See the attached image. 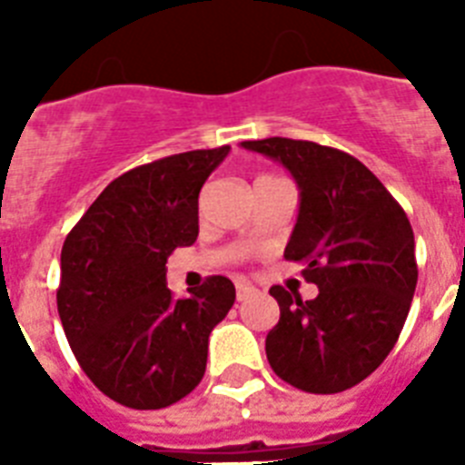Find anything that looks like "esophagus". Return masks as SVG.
<instances>
[{
	"instance_id": "esophagus-1",
	"label": "esophagus",
	"mask_w": 465,
	"mask_h": 465,
	"mask_svg": "<svg viewBox=\"0 0 465 465\" xmlns=\"http://www.w3.org/2000/svg\"><path fill=\"white\" fill-rule=\"evenodd\" d=\"M255 294V287H251L248 282H236V299L239 302H246L248 297H253Z\"/></svg>"
}]
</instances>
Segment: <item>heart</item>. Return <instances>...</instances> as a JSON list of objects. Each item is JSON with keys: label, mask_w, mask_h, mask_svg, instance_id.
<instances>
[{"label": "heart", "mask_w": 465, "mask_h": 465, "mask_svg": "<svg viewBox=\"0 0 465 465\" xmlns=\"http://www.w3.org/2000/svg\"><path fill=\"white\" fill-rule=\"evenodd\" d=\"M261 178H262V175H261Z\"/></svg>", "instance_id": "1"}]
</instances>
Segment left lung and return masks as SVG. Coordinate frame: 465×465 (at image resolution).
Masks as SVG:
<instances>
[{
  "label": "left lung",
  "instance_id": "left-lung-1",
  "mask_svg": "<svg viewBox=\"0 0 465 465\" xmlns=\"http://www.w3.org/2000/svg\"><path fill=\"white\" fill-rule=\"evenodd\" d=\"M241 147L280 161L299 185L287 261L318 287L304 299L275 284L280 321L265 338L272 371L306 393L364 381L396 345L411 311L418 262L403 207L361 161L316 142L268 137Z\"/></svg>",
  "mask_w": 465,
  "mask_h": 465
}]
</instances>
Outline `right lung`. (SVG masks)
<instances>
[{"mask_svg":"<svg viewBox=\"0 0 465 465\" xmlns=\"http://www.w3.org/2000/svg\"><path fill=\"white\" fill-rule=\"evenodd\" d=\"M229 147L195 149L127 171L96 197L62 246L57 311L79 367L134 411L178 403L207 367V342L229 313V277L188 299L166 287V261L197 239V195Z\"/></svg>","mask_w":465,"mask_h":465,"instance_id":"add662e5","label":"right lung"}]
</instances>
